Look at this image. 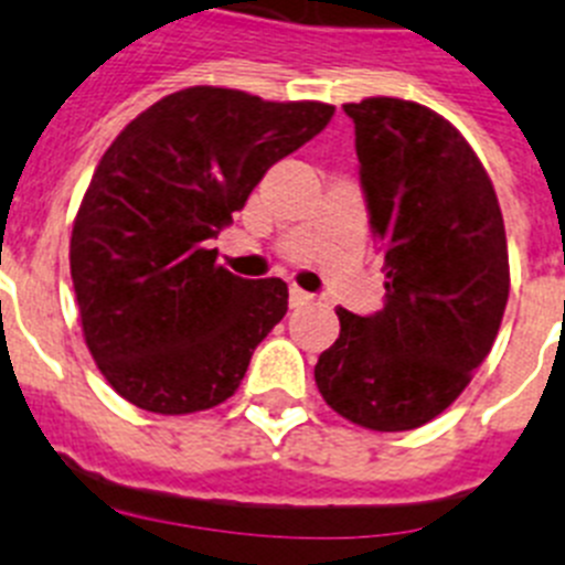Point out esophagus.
<instances>
[{
	"instance_id": "34e87169",
	"label": "esophagus",
	"mask_w": 565,
	"mask_h": 565,
	"mask_svg": "<svg viewBox=\"0 0 565 565\" xmlns=\"http://www.w3.org/2000/svg\"><path fill=\"white\" fill-rule=\"evenodd\" d=\"M311 294H306L302 288H291V297H288V302H291V308H302L311 302Z\"/></svg>"
}]
</instances>
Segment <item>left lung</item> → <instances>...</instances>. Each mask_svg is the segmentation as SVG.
<instances>
[{
  "label": "left lung",
  "instance_id": "left-lung-1",
  "mask_svg": "<svg viewBox=\"0 0 565 565\" xmlns=\"http://www.w3.org/2000/svg\"><path fill=\"white\" fill-rule=\"evenodd\" d=\"M342 109L387 294L367 317L339 308V339L313 376L348 422L413 430L447 411L492 351L509 299L501 206L478 154L438 113L402 98Z\"/></svg>",
  "mask_w": 565,
  "mask_h": 565
}]
</instances>
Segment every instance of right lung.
Wrapping results in <instances>:
<instances>
[{"mask_svg": "<svg viewBox=\"0 0 565 565\" xmlns=\"http://www.w3.org/2000/svg\"><path fill=\"white\" fill-rule=\"evenodd\" d=\"M331 118V104L189 87L109 143L73 223L70 274L87 348L118 396L183 416L237 391L286 317L288 286L234 277L209 239Z\"/></svg>", "mask_w": 565, "mask_h": 565, "instance_id": "right-lung-1", "label": "right lung"}]
</instances>
